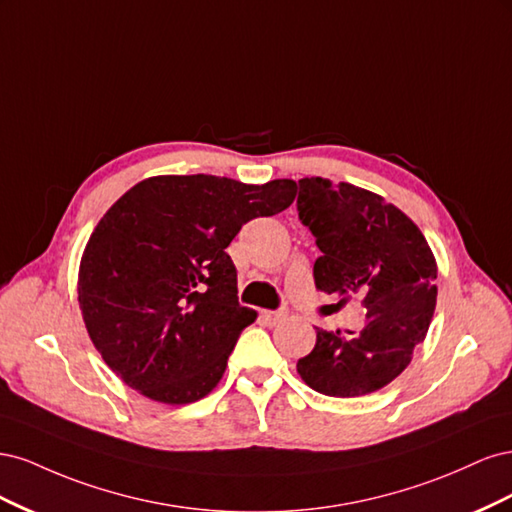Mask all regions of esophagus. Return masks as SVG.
Masks as SVG:
<instances>
[{"label":"esophagus","instance_id":"esophagus-1","mask_svg":"<svg viewBox=\"0 0 512 512\" xmlns=\"http://www.w3.org/2000/svg\"><path fill=\"white\" fill-rule=\"evenodd\" d=\"M286 316H288V309L286 307L265 309V312H262V318H265L269 324H280L282 320H286Z\"/></svg>","mask_w":512,"mask_h":512}]
</instances>
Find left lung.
<instances>
[{"instance_id":"obj_1","label":"left lung","mask_w":512,"mask_h":512,"mask_svg":"<svg viewBox=\"0 0 512 512\" xmlns=\"http://www.w3.org/2000/svg\"><path fill=\"white\" fill-rule=\"evenodd\" d=\"M297 211L322 252L316 288L342 297L339 303L361 297L367 309L356 335L318 329L297 371L322 395L374 393L410 365L427 335L438 297L436 260L406 213L350 183L299 179Z\"/></svg>"}]
</instances>
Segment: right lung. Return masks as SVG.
Here are the masks:
<instances>
[{"label":"right lung","mask_w":512,"mask_h":512,"mask_svg":"<svg viewBox=\"0 0 512 512\" xmlns=\"http://www.w3.org/2000/svg\"><path fill=\"white\" fill-rule=\"evenodd\" d=\"M297 183L213 175L136 183L104 213L81 260L79 303L104 363L153 401L215 389L256 312L237 297L226 247L243 224L290 207Z\"/></svg>","instance_id":"1"}]
</instances>
